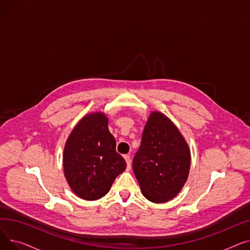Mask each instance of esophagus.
Masks as SVG:
<instances>
[{"label": "esophagus", "instance_id": "esophagus-1", "mask_svg": "<svg viewBox=\"0 0 250 250\" xmlns=\"http://www.w3.org/2000/svg\"><path fill=\"white\" fill-rule=\"evenodd\" d=\"M125 159L126 161V165H127V169H130V165H132V159H130L129 155H125Z\"/></svg>", "mask_w": 250, "mask_h": 250}]
</instances>
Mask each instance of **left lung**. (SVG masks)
Masks as SVG:
<instances>
[{"label":"left lung","instance_id":"8db88e82","mask_svg":"<svg viewBox=\"0 0 250 250\" xmlns=\"http://www.w3.org/2000/svg\"><path fill=\"white\" fill-rule=\"evenodd\" d=\"M190 152L167 116L153 111L144 128L133 168L143 194L153 203L172 200L188 179Z\"/></svg>","mask_w":250,"mask_h":250}]
</instances>
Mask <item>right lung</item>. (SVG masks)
Returning a JSON list of instances; mask_svg holds the SVG:
<instances>
[{
	"mask_svg": "<svg viewBox=\"0 0 250 250\" xmlns=\"http://www.w3.org/2000/svg\"><path fill=\"white\" fill-rule=\"evenodd\" d=\"M115 147L107 117L101 112L84 116L74 127L63 150V171L79 198H102L116 176L125 171V160Z\"/></svg>",
	"mask_w": 250,
	"mask_h": 250,
	"instance_id": "obj_1",
	"label": "right lung"
}]
</instances>
